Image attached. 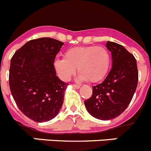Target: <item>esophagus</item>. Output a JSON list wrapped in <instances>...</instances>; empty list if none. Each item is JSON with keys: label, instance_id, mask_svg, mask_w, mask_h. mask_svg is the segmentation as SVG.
I'll use <instances>...</instances> for the list:
<instances>
[{"label": "esophagus", "instance_id": "esophagus-1", "mask_svg": "<svg viewBox=\"0 0 151 151\" xmlns=\"http://www.w3.org/2000/svg\"><path fill=\"white\" fill-rule=\"evenodd\" d=\"M73 87L75 88V89H79L81 87V85L78 84H73Z\"/></svg>", "mask_w": 151, "mask_h": 151}]
</instances>
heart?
<instances>
[{"instance_id": "b5f03b06", "label": "heart", "mask_w": 151, "mask_h": 151, "mask_svg": "<svg viewBox=\"0 0 151 151\" xmlns=\"http://www.w3.org/2000/svg\"><path fill=\"white\" fill-rule=\"evenodd\" d=\"M110 64L111 56L106 48L89 45L68 49L65 53V58L55 59L53 66L59 78L63 81L69 80L77 67L78 80L96 83L105 77Z\"/></svg>"}]
</instances>
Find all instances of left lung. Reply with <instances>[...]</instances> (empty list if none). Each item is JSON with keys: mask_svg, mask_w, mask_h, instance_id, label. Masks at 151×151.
<instances>
[{"mask_svg": "<svg viewBox=\"0 0 151 151\" xmlns=\"http://www.w3.org/2000/svg\"><path fill=\"white\" fill-rule=\"evenodd\" d=\"M112 65L101 83L92 86V95L84 101L88 112L95 118L109 120L122 114L132 100L138 83L137 61L120 44L108 41Z\"/></svg>", "mask_w": 151, "mask_h": 151, "instance_id": "obj_1", "label": "left lung"}]
</instances>
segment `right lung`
<instances>
[{"instance_id": "1", "label": "right lung", "mask_w": 151, "mask_h": 151, "mask_svg": "<svg viewBox=\"0 0 151 151\" xmlns=\"http://www.w3.org/2000/svg\"><path fill=\"white\" fill-rule=\"evenodd\" d=\"M64 43L47 37L26 42L12 56L9 87L20 111L38 123L54 118L62 108L68 83L56 76L53 62Z\"/></svg>"}]
</instances>
